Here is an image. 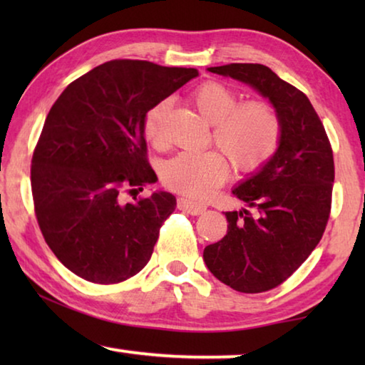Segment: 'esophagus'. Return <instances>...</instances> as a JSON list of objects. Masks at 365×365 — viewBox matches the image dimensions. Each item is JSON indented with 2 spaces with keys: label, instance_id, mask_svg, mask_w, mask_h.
I'll use <instances>...</instances> for the list:
<instances>
[{
  "label": "esophagus",
  "instance_id": "1",
  "mask_svg": "<svg viewBox=\"0 0 365 365\" xmlns=\"http://www.w3.org/2000/svg\"><path fill=\"white\" fill-rule=\"evenodd\" d=\"M177 207L180 209V211L187 212V214H191V215H200V214H202V212L206 211L205 206L196 205V202L190 201V200H185V197H178Z\"/></svg>",
  "mask_w": 365,
  "mask_h": 365
}]
</instances>
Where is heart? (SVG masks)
I'll list each match as a JSON object with an SVG mask.
<instances>
[{
    "instance_id": "heart-1",
    "label": "heart",
    "mask_w": 365,
    "mask_h": 365,
    "mask_svg": "<svg viewBox=\"0 0 365 365\" xmlns=\"http://www.w3.org/2000/svg\"><path fill=\"white\" fill-rule=\"evenodd\" d=\"M191 101L207 122L212 123V141L242 172L261 169L274 158L282 141V120L277 110L262 100L240 101L232 86L217 80L197 85ZM169 101L150 109L145 135L153 145L164 140L163 120ZM228 177V164L217 151L182 153L163 168V183L177 193L205 200Z\"/></svg>"
}]
</instances>
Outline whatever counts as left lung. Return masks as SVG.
Here are the masks:
<instances>
[{
	"instance_id": "left-lung-1",
	"label": "left lung",
	"mask_w": 365,
	"mask_h": 365,
	"mask_svg": "<svg viewBox=\"0 0 365 365\" xmlns=\"http://www.w3.org/2000/svg\"><path fill=\"white\" fill-rule=\"evenodd\" d=\"M209 71L267 96L282 120V141L267 164L233 190L255 212H225L227 235L202 252L215 279L240 293L282 285L319 245L331 209L335 163L324 123L301 90L262 64Z\"/></svg>"
}]
</instances>
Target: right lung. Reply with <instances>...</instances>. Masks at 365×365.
Masks as SVG:
<instances>
[{
	"label": "right lung",
	"mask_w": 365,
	"mask_h": 365,
	"mask_svg": "<svg viewBox=\"0 0 365 365\" xmlns=\"http://www.w3.org/2000/svg\"><path fill=\"white\" fill-rule=\"evenodd\" d=\"M196 69L115 59L73 80L53 104L32 156V196L43 238L83 280L113 285L137 275L174 212L165 191L133 195L156 182L145 119Z\"/></svg>",
	"instance_id": "1"
}]
</instances>
